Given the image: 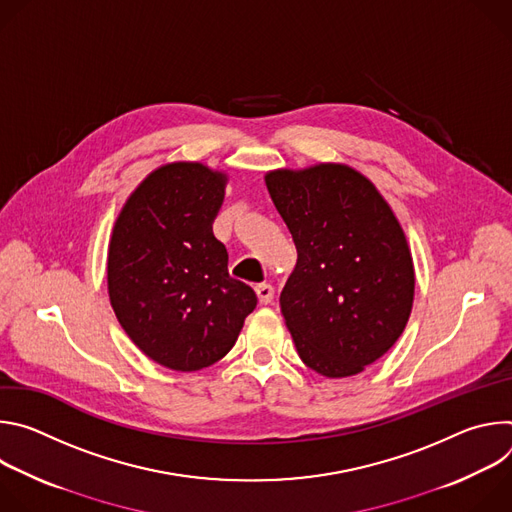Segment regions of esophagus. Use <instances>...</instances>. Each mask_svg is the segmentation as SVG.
Instances as JSON below:
<instances>
[{"label":"esophagus","instance_id":"obj_1","mask_svg":"<svg viewBox=\"0 0 512 512\" xmlns=\"http://www.w3.org/2000/svg\"><path fill=\"white\" fill-rule=\"evenodd\" d=\"M255 291H257V298L261 304H271V300H273V285L271 283H257Z\"/></svg>","mask_w":512,"mask_h":512}]
</instances>
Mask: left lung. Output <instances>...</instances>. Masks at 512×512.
Segmentation results:
<instances>
[{"mask_svg": "<svg viewBox=\"0 0 512 512\" xmlns=\"http://www.w3.org/2000/svg\"><path fill=\"white\" fill-rule=\"evenodd\" d=\"M267 190L298 249L279 296L312 371L342 379L403 334L415 294L405 233L375 184L344 164L273 170Z\"/></svg>", "mask_w": 512, "mask_h": 512, "instance_id": "8db88e82", "label": "left lung"}]
</instances>
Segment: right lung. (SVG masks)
I'll use <instances>...</instances> for the list:
<instances>
[{
  "label": "right lung",
  "mask_w": 512,
  "mask_h": 512,
  "mask_svg": "<svg viewBox=\"0 0 512 512\" xmlns=\"http://www.w3.org/2000/svg\"><path fill=\"white\" fill-rule=\"evenodd\" d=\"M227 174L200 162L154 170L123 204L107 255L113 312L152 360L192 373L221 360L255 310V291L229 275L212 233Z\"/></svg>",
  "instance_id": "1"
}]
</instances>
